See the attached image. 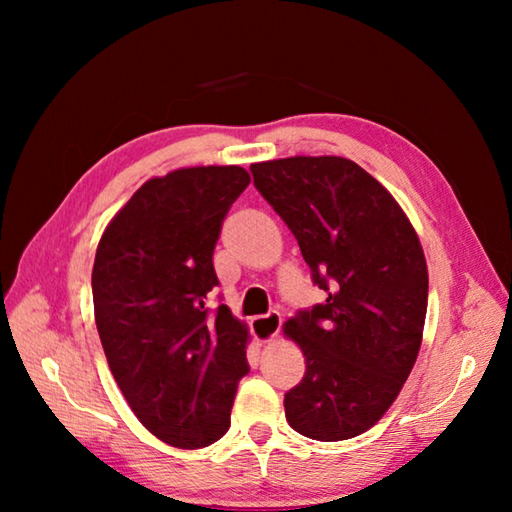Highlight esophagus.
I'll return each instance as SVG.
<instances>
[{"mask_svg": "<svg viewBox=\"0 0 512 512\" xmlns=\"http://www.w3.org/2000/svg\"><path fill=\"white\" fill-rule=\"evenodd\" d=\"M250 330H253L257 341H273L281 330V314L277 310H270L262 317L250 319Z\"/></svg>", "mask_w": 512, "mask_h": 512, "instance_id": "1", "label": "esophagus"}]
</instances>
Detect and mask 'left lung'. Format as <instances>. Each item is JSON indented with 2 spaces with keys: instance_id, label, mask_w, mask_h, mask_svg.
<instances>
[{
  "instance_id": "8db88e82",
  "label": "left lung",
  "mask_w": 512,
  "mask_h": 512,
  "mask_svg": "<svg viewBox=\"0 0 512 512\" xmlns=\"http://www.w3.org/2000/svg\"><path fill=\"white\" fill-rule=\"evenodd\" d=\"M250 173L325 292L284 325L306 356V374L284 396L286 418L312 440L361 436L420 350L429 275L418 235L383 184L347 158L257 162Z\"/></svg>"
}]
</instances>
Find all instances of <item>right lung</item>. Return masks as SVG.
Instances as JSON below:
<instances>
[{
	"mask_svg": "<svg viewBox=\"0 0 512 512\" xmlns=\"http://www.w3.org/2000/svg\"><path fill=\"white\" fill-rule=\"evenodd\" d=\"M242 167H191L147 180L96 248L94 317L112 374L162 442L200 449L231 427L248 374L246 325L220 303L213 248L248 187Z\"/></svg>",
	"mask_w": 512,
	"mask_h": 512,
	"instance_id": "right-lung-1",
	"label": "right lung"
}]
</instances>
